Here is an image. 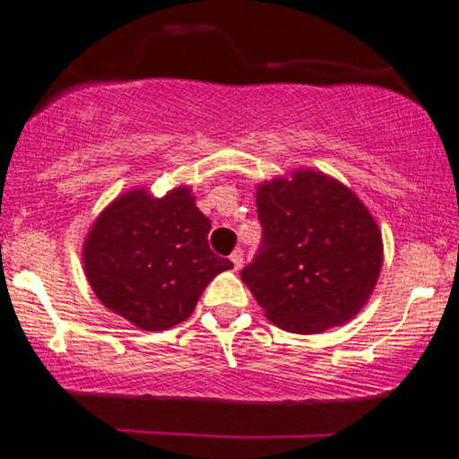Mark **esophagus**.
I'll use <instances>...</instances> for the list:
<instances>
[{"instance_id":"34e87169","label":"esophagus","mask_w":459,"mask_h":459,"mask_svg":"<svg viewBox=\"0 0 459 459\" xmlns=\"http://www.w3.org/2000/svg\"><path fill=\"white\" fill-rule=\"evenodd\" d=\"M230 263H233L235 271H239L243 266V249H235L233 254H230Z\"/></svg>"}]
</instances>
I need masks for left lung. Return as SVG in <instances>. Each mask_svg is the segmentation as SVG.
<instances>
[{
  "instance_id": "8db88e82",
  "label": "left lung",
  "mask_w": 459,
  "mask_h": 459,
  "mask_svg": "<svg viewBox=\"0 0 459 459\" xmlns=\"http://www.w3.org/2000/svg\"><path fill=\"white\" fill-rule=\"evenodd\" d=\"M263 246L241 280L264 316L288 333L316 334L367 305L384 264L375 218L339 179L297 169L256 188Z\"/></svg>"
}]
</instances>
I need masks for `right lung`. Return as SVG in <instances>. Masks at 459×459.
<instances>
[{
  "label": "right lung",
  "instance_id": "1",
  "mask_svg": "<svg viewBox=\"0 0 459 459\" xmlns=\"http://www.w3.org/2000/svg\"><path fill=\"white\" fill-rule=\"evenodd\" d=\"M212 222L188 186L160 199L143 188L120 195L86 235L82 260L92 292L142 330L188 320L218 273L233 263L210 249Z\"/></svg>",
  "mask_w": 459,
  "mask_h": 459
}]
</instances>
